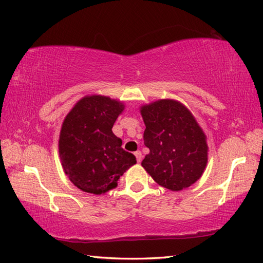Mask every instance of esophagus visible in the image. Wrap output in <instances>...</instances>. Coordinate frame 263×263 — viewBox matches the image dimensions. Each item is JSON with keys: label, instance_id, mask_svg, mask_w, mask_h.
Listing matches in <instances>:
<instances>
[{"label": "esophagus", "instance_id": "esophagus-1", "mask_svg": "<svg viewBox=\"0 0 263 263\" xmlns=\"http://www.w3.org/2000/svg\"><path fill=\"white\" fill-rule=\"evenodd\" d=\"M135 157H136V160H137V162H141L142 161V152L141 151H136L135 152Z\"/></svg>", "mask_w": 263, "mask_h": 263}]
</instances>
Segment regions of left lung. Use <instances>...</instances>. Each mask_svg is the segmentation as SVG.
Segmentation results:
<instances>
[{
    "mask_svg": "<svg viewBox=\"0 0 263 263\" xmlns=\"http://www.w3.org/2000/svg\"><path fill=\"white\" fill-rule=\"evenodd\" d=\"M143 138L150 148L142 166L158 184L172 191L189 187L207 163L206 136L181 103L161 100L142 106Z\"/></svg>",
    "mask_w": 263,
    "mask_h": 263,
    "instance_id": "8db88e82",
    "label": "left lung"
}]
</instances>
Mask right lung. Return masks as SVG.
I'll return each mask as SVG.
<instances>
[{
    "label": "right lung",
    "mask_w": 263,
    "mask_h": 263,
    "mask_svg": "<svg viewBox=\"0 0 263 263\" xmlns=\"http://www.w3.org/2000/svg\"><path fill=\"white\" fill-rule=\"evenodd\" d=\"M122 110V104L110 97L88 96L64 120L59 157L65 174L80 190L101 195L115 189L120 176L136 163L112 132Z\"/></svg>",
    "instance_id": "1"
}]
</instances>
